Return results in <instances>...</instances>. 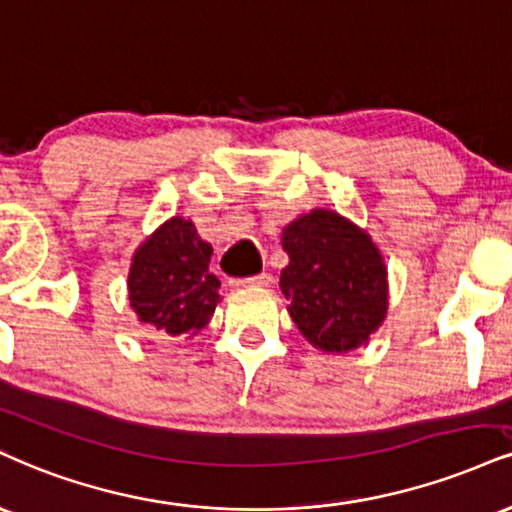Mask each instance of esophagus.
Returning <instances> with one entry per match:
<instances>
[{
  "label": "esophagus",
  "mask_w": 512,
  "mask_h": 512,
  "mask_svg": "<svg viewBox=\"0 0 512 512\" xmlns=\"http://www.w3.org/2000/svg\"><path fill=\"white\" fill-rule=\"evenodd\" d=\"M269 283H272V274L262 272V274L248 276V279L243 281H236V286H269Z\"/></svg>",
  "instance_id": "esophagus-1"
}]
</instances>
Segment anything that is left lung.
Segmentation results:
<instances>
[{
    "instance_id": "8db88e82",
    "label": "left lung",
    "mask_w": 512,
    "mask_h": 512,
    "mask_svg": "<svg viewBox=\"0 0 512 512\" xmlns=\"http://www.w3.org/2000/svg\"><path fill=\"white\" fill-rule=\"evenodd\" d=\"M288 267L281 293L312 346L348 353L365 346L389 310L384 257L360 226L331 209L300 214L281 233Z\"/></svg>"
}]
</instances>
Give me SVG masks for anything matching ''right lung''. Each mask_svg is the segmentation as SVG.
<instances>
[{
	"label": "right lung",
	"mask_w": 512,
	"mask_h": 512,
	"mask_svg": "<svg viewBox=\"0 0 512 512\" xmlns=\"http://www.w3.org/2000/svg\"><path fill=\"white\" fill-rule=\"evenodd\" d=\"M212 245L190 219L171 217L135 250L128 300L147 329L166 336H195L219 303V279L209 274Z\"/></svg>",
	"instance_id": "obj_1"
}]
</instances>
